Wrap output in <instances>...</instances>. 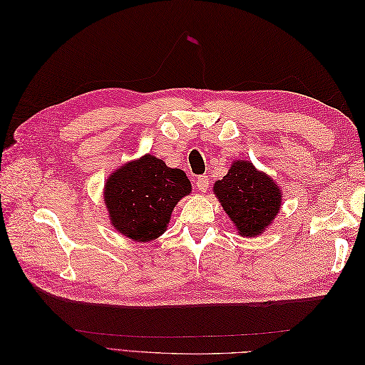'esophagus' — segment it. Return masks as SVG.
<instances>
[{
    "instance_id": "34e87169",
    "label": "esophagus",
    "mask_w": 365,
    "mask_h": 365,
    "mask_svg": "<svg viewBox=\"0 0 365 365\" xmlns=\"http://www.w3.org/2000/svg\"><path fill=\"white\" fill-rule=\"evenodd\" d=\"M196 188L200 192H205L208 188V177L207 175H199L196 178Z\"/></svg>"
}]
</instances>
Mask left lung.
<instances>
[{
  "label": "left lung",
  "instance_id": "left-lung-1",
  "mask_svg": "<svg viewBox=\"0 0 365 365\" xmlns=\"http://www.w3.org/2000/svg\"><path fill=\"white\" fill-rule=\"evenodd\" d=\"M213 192L242 237L260 235L282 202L281 188L273 178L243 160L232 163L227 175L215 182Z\"/></svg>",
  "mask_w": 365,
  "mask_h": 365
}]
</instances>
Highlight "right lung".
<instances>
[{
  "label": "right lung",
  "instance_id": "1",
  "mask_svg": "<svg viewBox=\"0 0 365 365\" xmlns=\"http://www.w3.org/2000/svg\"><path fill=\"white\" fill-rule=\"evenodd\" d=\"M190 191L191 183L182 169L168 168L147 153L110 175L105 205L115 230L144 243L166 232L174 207Z\"/></svg>",
  "mask_w": 365,
  "mask_h": 365
}]
</instances>
